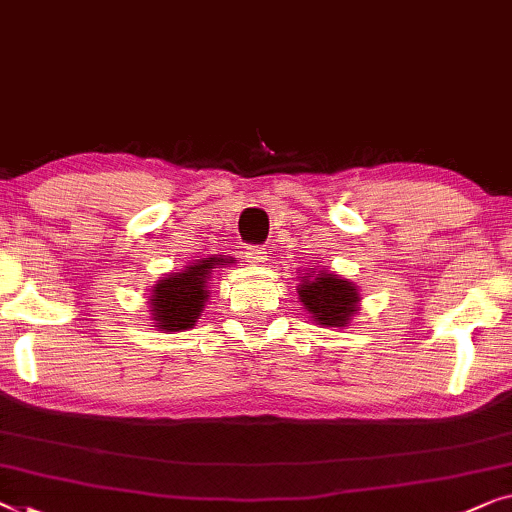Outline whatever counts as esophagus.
<instances>
[{
  "label": "esophagus",
  "instance_id": "obj_1",
  "mask_svg": "<svg viewBox=\"0 0 512 512\" xmlns=\"http://www.w3.org/2000/svg\"><path fill=\"white\" fill-rule=\"evenodd\" d=\"M265 254H268V251L261 249V247H254V249L247 251V261L251 265H261V263L268 261V256H265Z\"/></svg>",
  "mask_w": 512,
  "mask_h": 512
}]
</instances>
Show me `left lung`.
<instances>
[{"label":"left lung","instance_id":"1","mask_svg":"<svg viewBox=\"0 0 512 512\" xmlns=\"http://www.w3.org/2000/svg\"><path fill=\"white\" fill-rule=\"evenodd\" d=\"M298 298L311 321L321 328H346L360 314V288L328 268H307L300 277Z\"/></svg>","mask_w":512,"mask_h":512}]
</instances>
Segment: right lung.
Masks as SVG:
<instances>
[{
	"label": "right lung",
	"mask_w": 512,
	"mask_h": 512,
	"mask_svg": "<svg viewBox=\"0 0 512 512\" xmlns=\"http://www.w3.org/2000/svg\"><path fill=\"white\" fill-rule=\"evenodd\" d=\"M233 265V258L212 256L184 265L182 270L168 272L150 288V316L157 330L184 332L194 328L198 316L210 300V279L217 268Z\"/></svg>",
	"instance_id": "right-lung-1"
}]
</instances>
